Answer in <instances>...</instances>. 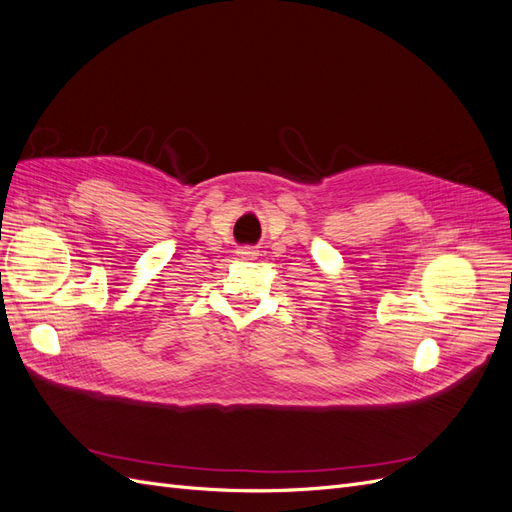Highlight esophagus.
<instances>
[{
	"instance_id": "34e87169",
	"label": "esophagus",
	"mask_w": 512,
	"mask_h": 512,
	"mask_svg": "<svg viewBox=\"0 0 512 512\" xmlns=\"http://www.w3.org/2000/svg\"><path fill=\"white\" fill-rule=\"evenodd\" d=\"M237 254H239V258H241V260H252V258L256 256V252H254V247H250V245H245V247H239V250H237Z\"/></svg>"
}]
</instances>
